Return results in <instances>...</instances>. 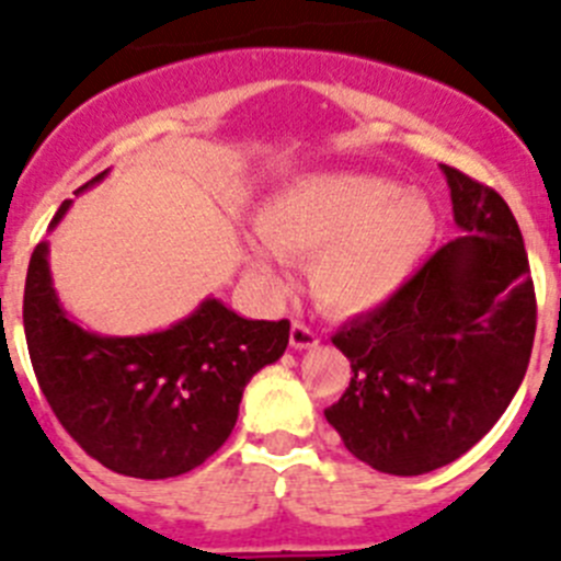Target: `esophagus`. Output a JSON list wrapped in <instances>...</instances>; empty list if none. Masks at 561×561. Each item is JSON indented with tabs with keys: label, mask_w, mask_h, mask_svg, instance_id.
Instances as JSON below:
<instances>
[{
	"label": "esophagus",
	"mask_w": 561,
	"mask_h": 561,
	"mask_svg": "<svg viewBox=\"0 0 561 561\" xmlns=\"http://www.w3.org/2000/svg\"><path fill=\"white\" fill-rule=\"evenodd\" d=\"M289 342H291V347H295V351H308V347H317L320 336H317L314 328H308L306 322L295 320V322H291Z\"/></svg>",
	"instance_id": "34e87169"
}]
</instances>
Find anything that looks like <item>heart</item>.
Segmentation results:
<instances>
[{"label":"heart","mask_w":561,"mask_h":561,"mask_svg":"<svg viewBox=\"0 0 561 561\" xmlns=\"http://www.w3.org/2000/svg\"><path fill=\"white\" fill-rule=\"evenodd\" d=\"M250 266L272 291L284 289L275 255L311 259L317 300L336 314H358L398 295L428 253L436 210L420 192L358 172L308 174L259 210Z\"/></svg>","instance_id":"obj_1"}]
</instances>
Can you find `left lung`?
<instances>
[{
    "mask_svg": "<svg viewBox=\"0 0 561 561\" xmlns=\"http://www.w3.org/2000/svg\"><path fill=\"white\" fill-rule=\"evenodd\" d=\"M442 174L465 233L333 333L353 378L325 420L356 459L389 476L467 454L520 389L537 331L517 219L495 188L445 163Z\"/></svg>",
    "mask_w": 561,
    "mask_h": 561,
    "instance_id": "obj_1",
    "label": "left lung"
}]
</instances>
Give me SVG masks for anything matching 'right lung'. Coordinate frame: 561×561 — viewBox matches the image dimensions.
<instances>
[{
  "label": "right lung",
  "instance_id": "right-lung-1",
  "mask_svg": "<svg viewBox=\"0 0 561 561\" xmlns=\"http://www.w3.org/2000/svg\"><path fill=\"white\" fill-rule=\"evenodd\" d=\"M24 336L41 392L71 439L107 470L156 481L183 476L222 448L250 378L284 356L289 320H244L205 297L167 331L102 336L66 314L49 244L41 241L24 284Z\"/></svg>",
  "mask_w": 561,
  "mask_h": 561
}]
</instances>
